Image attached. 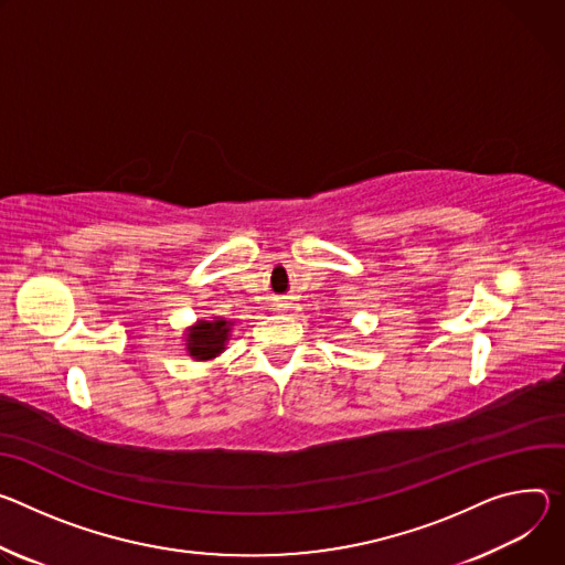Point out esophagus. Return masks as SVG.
I'll use <instances>...</instances> for the list:
<instances>
[{"label":"esophagus","instance_id":"34e87169","mask_svg":"<svg viewBox=\"0 0 565 565\" xmlns=\"http://www.w3.org/2000/svg\"><path fill=\"white\" fill-rule=\"evenodd\" d=\"M285 307H287L285 300H276V305H274V309H285Z\"/></svg>","mask_w":565,"mask_h":565}]
</instances>
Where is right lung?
Listing matches in <instances>:
<instances>
[{
	"label": "right lung",
	"instance_id": "obj_1",
	"mask_svg": "<svg viewBox=\"0 0 565 565\" xmlns=\"http://www.w3.org/2000/svg\"><path fill=\"white\" fill-rule=\"evenodd\" d=\"M228 330V321H200V326H195L191 334H188V352L202 361L217 356L224 350Z\"/></svg>",
	"mask_w": 565,
	"mask_h": 565
}]
</instances>
